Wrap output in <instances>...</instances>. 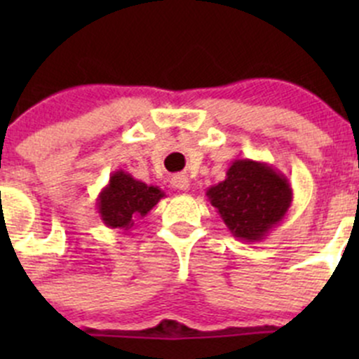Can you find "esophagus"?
Listing matches in <instances>:
<instances>
[{"label":"esophagus","mask_w":359,"mask_h":359,"mask_svg":"<svg viewBox=\"0 0 359 359\" xmlns=\"http://www.w3.org/2000/svg\"><path fill=\"white\" fill-rule=\"evenodd\" d=\"M172 186L179 191H187L189 189L191 184H189V179H187L186 175H175L172 179Z\"/></svg>","instance_id":"34e87169"}]
</instances>
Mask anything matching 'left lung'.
Segmentation results:
<instances>
[{"label": "left lung", "instance_id": "1", "mask_svg": "<svg viewBox=\"0 0 359 359\" xmlns=\"http://www.w3.org/2000/svg\"><path fill=\"white\" fill-rule=\"evenodd\" d=\"M234 238L262 241L287 215L293 189L276 168L253 159H234L222 182L206 189Z\"/></svg>", "mask_w": 359, "mask_h": 359}]
</instances>
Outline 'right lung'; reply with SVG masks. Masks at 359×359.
<instances>
[{"label":"right lung","mask_w":359,"mask_h":359,"mask_svg":"<svg viewBox=\"0 0 359 359\" xmlns=\"http://www.w3.org/2000/svg\"><path fill=\"white\" fill-rule=\"evenodd\" d=\"M161 198H165V193L159 187L147 186L130 173L118 170L111 173L109 184L99 193L97 210L107 227L128 231L133 220L146 217Z\"/></svg>","instance_id":"1"}]
</instances>
